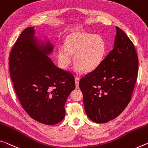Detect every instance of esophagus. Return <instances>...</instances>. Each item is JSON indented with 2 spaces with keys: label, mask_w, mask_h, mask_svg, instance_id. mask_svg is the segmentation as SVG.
I'll return each instance as SVG.
<instances>
[{
  "label": "esophagus",
  "mask_w": 148,
  "mask_h": 148,
  "mask_svg": "<svg viewBox=\"0 0 148 148\" xmlns=\"http://www.w3.org/2000/svg\"><path fill=\"white\" fill-rule=\"evenodd\" d=\"M74 79H75V84H76V88H78L79 78H78V77H75Z\"/></svg>",
  "instance_id": "esophagus-1"
}]
</instances>
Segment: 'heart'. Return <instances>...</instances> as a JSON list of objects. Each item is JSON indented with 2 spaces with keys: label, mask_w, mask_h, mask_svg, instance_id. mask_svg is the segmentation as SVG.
Here are the masks:
<instances>
[{
  "label": "heart",
  "mask_w": 148,
  "mask_h": 148,
  "mask_svg": "<svg viewBox=\"0 0 148 148\" xmlns=\"http://www.w3.org/2000/svg\"><path fill=\"white\" fill-rule=\"evenodd\" d=\"M64 48L58 49V64L66 70L73 62L76 64L78 72L83 70L85 72L94 70L103 57L105 45L103 39L99 35L85 32H76L66 37Z\"/></svg>",
  "instance_id": "heart-1"
}]
</instances>
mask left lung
<instances>
[{
	"mask_svg": "<svg viewBox=\"0 0 148 148\" xmlns=\"http://www.w3.org/2000/svg\"><path fill=\"white\" fill-rule=\"evenodd\" d=\"M116 29L113 49L79 82L87 115L97 123H107L125 110L138 78L134 45L123 30Z\"/></svg>",
	"mask_w": 148,
	"mask_h": 148,
	"instance_id": "1",
	"label": "left lung"
}]
</instances>
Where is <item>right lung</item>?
Instances as JSON below:
<instances>
[{
  "instance_id": "right-lung-1",
  "label": "right lung",
  "mask_w": 148,
  "mask_h": 148,
  "mask_svg": "<svg viewBox=\"0 0 148 148\" xmlns=\"http://www.w3.org/2000/svg\"><path fill=\"white\" fill-rule=\"evenodd\" d=\"M33 27L25 28L13 46L9 70L18 99L33 119L47 125H56L65 115L64 105L75 88L70 72L54 64L47 54L53 47L43 49L34 39Z\"/></svg>"
}]
</instances>
